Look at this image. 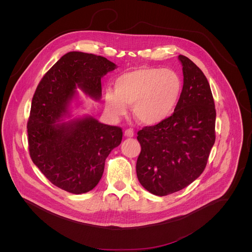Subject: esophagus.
<instances>
[{
    "label": "esophagus",
    "instance_id": "1",
    "mask_svg": "<svg viewBox=\"0 0 252 252\" xmlns=\"http://www.w3.org/2000/svg\"><path fill=\"white\" fill-rule=\"evenodd\" d=\"M124 135H125L126 137H128V138H132V137L135 136V132H134L133 129H127V130L125 131Z\"/></svg>",
    "mask_w": 252,
    "mask_h": 252
}]
</instances>
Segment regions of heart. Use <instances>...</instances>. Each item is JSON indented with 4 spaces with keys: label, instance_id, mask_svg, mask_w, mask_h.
<instances>
[{
    "label": "heart",
    "instance_id": "b5f03b06",
    "mask_svg": "<svg viewBox=\"0 0 252 252\" xmlns=\"http://www.w3.org/2000/svg\"><path fill=\"white\" fill-rule=\"evenodd\" d=\"M183 81L172 69L140 68L116 77L114 91L107 89L106 108L114 117L127 113L133 106L134 116L144 125L154 126L170 118L180 104Z\"/></svg>",
    "mask_w": 252,
    "mask_h": 252
}]
</instances>
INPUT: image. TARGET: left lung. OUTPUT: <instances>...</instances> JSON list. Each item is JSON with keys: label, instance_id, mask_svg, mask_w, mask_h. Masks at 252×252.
<instances>
[{"label": "left lung", "instance_id": "8db88e82", "mask_svg": "<svg viewBox=\"0 0 252 252\" xmlns=\"http://www.w3.org/2000/svg\"><path fill=\"white\" fill-rule=\"evenodd\" d=\"M183 92L174 114L138 132L140 183L156 196L188 186L204 172L216 142V111L207 77L189 58L179 56Z\"/></svg>", "mask_w": 252, "mask_h": 252}]
</instances>
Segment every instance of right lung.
Listing matches in <instances>:
<instances>
[{
    "instance_id": "1",
    "label": "right lung",
    "mask_w": 252,
    "mask_h": 252,
    "mask_svg": "<svg viewBox=\"0 0 252 252\" xmlns=\"http://www.w3.org/2000/svg\"><path fill=\"white\" fill-rule=\"evenodd\" d=\"M116 68L103 56L72 51L52 66L36 87L27 123L30 156L47 180L67 192L92 190L103 176L108 154L122 141L120 127L90 115L64 121L76 88L99 101L101 78Z\"/></svg>"
}]
</instances>
